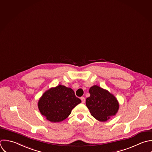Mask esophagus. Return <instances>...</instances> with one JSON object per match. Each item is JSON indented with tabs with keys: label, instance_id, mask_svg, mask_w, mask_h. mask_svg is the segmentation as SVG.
I'll use <instances>...</instances> for the list:
<instances>
[{
	"label": "esophagus",
	"instance_id": "1",
	"mask_svg": "<svg viewBox=\"0 0 152 152\" xmlns=\"http://www.w3.org/2000/svg\"><path fill=\"white\" fill-rule=\"evenodd\" d=\"M80 99H81L82 103H85V98L81 97V98H80Z\"/></svg>",
	"mask_w": 152,
	"mask_h": 152
}]
</instances>
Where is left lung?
<instances>
[{
  "instance_id": "obj_1",
  "label": "left lung",
  "mask_w": 152,
  "mask_h": 152,
  "mask_svg": "<svg viewBox=\"0 0 152 152\" xmlns=\"http://www.w3.org/2000/svg\"><path fill=\"white\" fill-rule=\"evenodd\" d=\"M89 92L90 96L86 98V105L95 119L105 122L117 114L120 104L113 94L97 85L91 87Z\"/></svg>"
}]
</instances>
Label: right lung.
<instances>
[{"label": "right lung", "instance_id": "add662e5", "mask_svg": "<svg viewBox=\"0 0 152 152\" xmlns=\"http://www.w3.org/2000/svg\"><path fill=\"white\" fill-rule=\"evenodd\" d=\"M81 100L72 88L59 85L46 91L38 102L40 113L47 120L58 123L67 118Z\"/></svg>", "mask_w": 152, "mask_h": 152}]
</instances>
